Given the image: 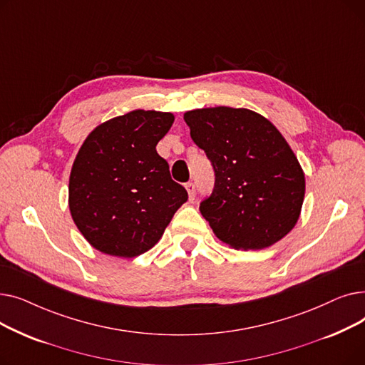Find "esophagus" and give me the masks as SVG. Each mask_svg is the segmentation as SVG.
I'll return each mask as SVG.
<instances>
[{
	"instance_id": "obj_1",
	"label": "esophagus",
	"mask_w": 365,
	"mask_h": 365,
	"mask_svg": "<svg viewBox=\"0 0 365 365\" xmlns=\"http://www.w3.org/2000/svg\"><path fill=\"white\" fill-rule=\"evenodd\" d=\"M186 190H187V197L189 200L192 201L195 198V194H197V189H195V185L194 183H186Z\"/></svg>"
}]
</instances>
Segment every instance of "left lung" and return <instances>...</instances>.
<instances>
[{
    "label": "left lung",
    "mask_w": 365,
    "mask_h": 365,
    "mask_svg": "<svg viewBox=\"0 0 365 365\" xmlns=\"http://www.w3.org/2000/svg\"><path fill=\"white\" fill-rule=\"evenodd\" d=\"M190 138L215 168V189L200 212L225 244L262 250L289 234L304 198V173L278 128L244 108L183 115Z\"/></svg>",
    "instance_id": "left-lung-1"
}]
</instances>
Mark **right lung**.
Instances as JSON below:
<instances>
[{
    "mask_svg": "<svg viewBox=\"0 0 365 365\" xmlns=\"http://www.w3.org/2000/svg\"><path fill=\"white\" fill-rule=\"evenodd\" d=\"M175 121L170 112L136 109L96 127L69 176L71 216L101 253L136 257L155 245L186 202L157 143Z\"/></svg>",
    "mask_w": 365,
    "mask_h": 365,
    "instance_id": "obj_1",
    "label": "right lung"
}]
</instances>
